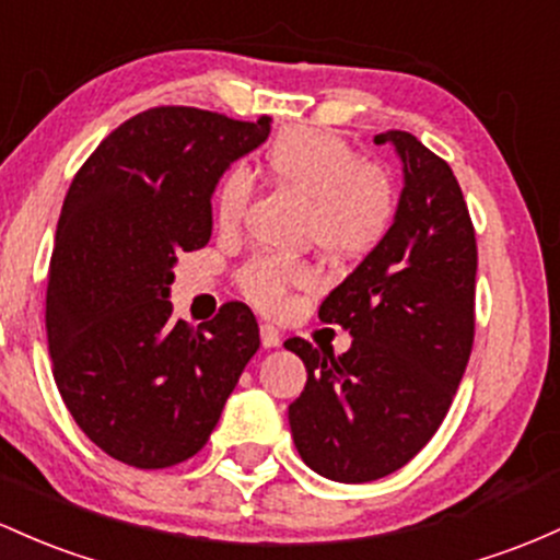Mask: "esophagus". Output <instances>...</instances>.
<instances>
[{
    "label": "esophagus",
    "instance_id": "34e87169",
    "mask_svg": "<svg viewBox=\"0 0 560 560\" xmlns=\"http://www.w3.org/2000/svg\"><path fill=\"white\" fill-rule=\"evenodd\" d=\"M260 340L262 348H279L281 346V331L273 324H260Z\"/></svg>",
    "mask_w": 560,
    "mask_h": 560
}]
</instances>
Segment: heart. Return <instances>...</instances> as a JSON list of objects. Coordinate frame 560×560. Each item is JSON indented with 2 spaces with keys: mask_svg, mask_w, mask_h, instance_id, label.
<instances>
[{
  "mask_svg": "<svg viewBox=\"0 0 560 560\" xmlns=\"http://www.w3.org/2000/svg\"><path fill=\"white\" fill-rule=\"evenodd\" d=\"M268 175L311 205L308 233L335 260H355L385 242L396 220V190L388 170L364 162L342 138L311 127H287L268 143ZM252 201V175L233 167L214 194V218L223 231L242 225ZM311 268L279 255H260L238 270V290L260 311L284 308Z\"/></svg>",
  "mask_w": 560,
  "mask_h": 560,
  "instance_id": "1",
  "label": "heart"
}]
</instances>
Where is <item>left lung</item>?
<instances>
[{
  "label": "left lung",
  "mask_w": 560,
  "mask_h": 560,
  "mask_svg": "<svg viewBox=\"0 0 560 560\" xmlns=\"http://www.w3.org/2000/svg\"><path fill=\"white\" fill-rule=\"evenodd\" d=\"M374 140L404 162L396 220L318 308L353 342L342 355L303 337L284 342L308 372L290 404L294 446L311 470L342 483L377 481L433 439L476 335V229L457 177L411 132Z\"/></svg>",
  "instance_id": "left-lung-1"
}]
</instances>
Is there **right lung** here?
<instances>
[{
	"label": "right lung",
	"instance_id": "add662e5",
	"mask_svg": "<svg viewBox=\"0 0 560 560\" xmlns=\"http://www.w3.org/2000/svg\"><path fill=\"white\" fill-rule=\"evenodd\" d=\"M268 132V116L156 106L73 175L47 270V348L66 409L119 463L162 470L205 450L260 348L238 300L190 329L167 294L177 255L210 242L218 177Z\"/></svg>",
	"mask_w": 560,
	"mask_h": 560
}]
</instances>
